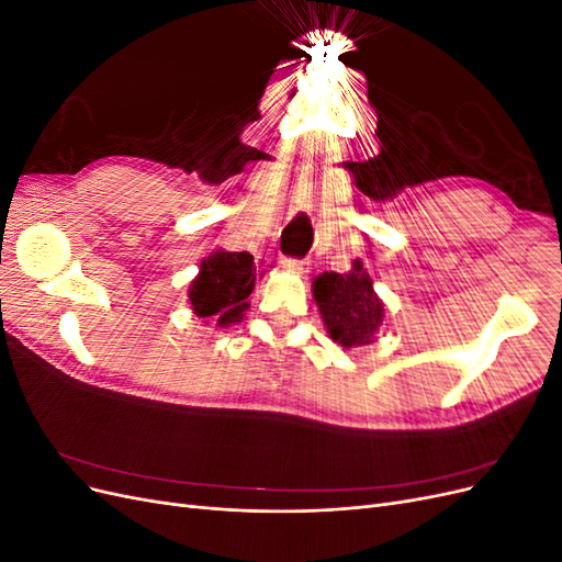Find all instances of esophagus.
Here are the masks:
<instances>
[{"label":"esophagus","instance_id":"obj_1","mask_svg":"<svg viewBox=\"0 0 562 562\" xmlns=\"http://www.w3.org/2000/svg\"><path fill=\"white\" fill-rule=\"evenodd\" d=\"M281 265H283V269L293 271V274H304V271L310 269V262L297 260V258H281Z\"/></svg>","mask_w":562,"mask_h":562}]
</instances>
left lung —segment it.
Instances as JSON below:
<instances>
[{
    "label": "left lung",
    "instance_id": "1",
    "mask_svg": "<svg viewBox=\"0 0 562 562\" xmlns=\"http://www.w3.org/2000/svg\"><path fill=\"white\" fill-rule=\"evenodd\" d=\"M314 300L330 337L347 349L370 345L372 333L382 326L384 304L361 262H353L349 274H321L314 281Z\"/></svg>",
    "mask_w": 562,
    "mask_h": 562
}]
</instances>
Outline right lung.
Masks as SVG:
<instances>
[{"mask_svg": "<svg viewBox=\"0 0 562 562\" xmlns=\"http://www.w3.org/2000/svg\"><path fill=\"white\" fill-rule=\"evenodd\" d=\"M255 285L250 252H213L201 262L199 277L190 285V302L196 316H217L220 326L239 321L248 310L246 297Z\"/></svg>", "mask_w": 562, "mask_h": 562, "instance_id": "obj_1", "label": "right lung"}]
</instances>
